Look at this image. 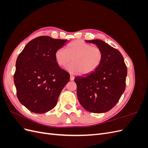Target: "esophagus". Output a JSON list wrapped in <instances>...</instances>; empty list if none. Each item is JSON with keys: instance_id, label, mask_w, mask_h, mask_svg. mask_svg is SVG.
I'll list each match as a JSON object with an SVG mask.
<instances>
[{"instance_id": "1", "label": "esophagus", "mask_w": 148, "mask_h": 148, "mask_svg": "<svg viewBox=\"0 0 148 148\" xmlns=\"http://www.w3.org/2000/svg\"><path fill=\"white\" fill-rule=\"evenodd\" d=\"M74 78H75V77H73V75H70V80H71V81H73Z\"/></svg>"}]
</instances>
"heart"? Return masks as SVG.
Returning a JSON list of instances; mask_svg holds the SVG:
<instances>
[{
  "mask_svg": "<svg viewBox=\"0 0 148 148\" xmlns=\"http://www.w3.org/2000/svg\"><path fill=\"white\" fill-rule=\"evenodd\" d=\"M55 59L61 67L66 66L72 59L73 63L67 66L66 69L71 73L88 76L101 66L104 53L99 47L92 46L82 40H75L67 45L66 50L62 48L57 49Z\"/></svg>",
  "mask_w": 148,
  "mask_h": 148,
  "instance_id": "heart-1",
  "label": "heart"
}]
</instances>
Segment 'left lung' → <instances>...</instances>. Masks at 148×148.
Returning a JSON list of instances; mask_svg holds the SVG:
<instances>
[{
	"mask_svg": "<svg viewBox=\"0 0 148 148\" xmlns=\"http://www.w3.org/2000/svg\"><path fill=\"white\" fill-rule=\"evenodd\" d=\"M102 49L104 59L95 72L77 77L78 101L84 108L93 113H104L117 104L126 86L127 68L122 53L100 39L86 41Z\"/></svg>",
	"mask_w": 148,
	"mask_h": 148,
	"instance_id": "8db88e82",
	"label": "left lung"
}]
</instances>
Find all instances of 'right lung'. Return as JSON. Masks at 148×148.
<instances>
[{
  "label": "right lung",
  "mask_w": 148,
  "mask_h": 148,
  "mask_svg": "<svg viewBox=\"0 0 148 148\" xmlns=\"http://www.w3.org/2000/svg\"><path fill=\"white\" fill-rule=\"evenodd\" d=\"M67 40L41 36L31 40L17 57L13 76L19 101L34 113L54 108L70 74L55 59L56 51Z\"/></svg>",
  "instance_id": "add662e5"
}]
</instances>
